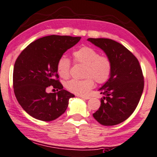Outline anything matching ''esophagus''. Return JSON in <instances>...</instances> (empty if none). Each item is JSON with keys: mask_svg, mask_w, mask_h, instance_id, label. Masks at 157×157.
<instances>
[{"mask_svg": "<svg viewBox=\"0 0 157 157\" xmlns=\"http://www.w3.org/2000/svg\"><path fill=\"white\" fill-rule=\"evenodd\" d=\"M80 98H82V99H90V97H84V96H80Z\"/></svg>", "mask_w": 157, "mask_h": 157, "instance_id": "1", "label": "esophagus"}]
</instances>
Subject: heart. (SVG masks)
Instances as JSON below:
<instances>
[{
    "mask_svg": "<svg viewBox=\"0 0 157 157\" xmlns=\"http://www.w3.org/2000/svg\"><path fill=\"white\" fill-rule=\"evenodd\" d=\"M75 63L86 65L83 80L71 79L67 82V88L74 94L85 95L94 86V80L97 83H104L110 77L112 62L106 56L99 55L97 50L88 46H83L73 52ZM56 69L58 75L63 78L69 76L71 69L70 60L65 56L58 60Z\"/></svg>",
    "mask_w": 157,
    "mask_h": 157,
    "instance_id": "b5f03b06",
    "label": "heart"
}]
</instances>
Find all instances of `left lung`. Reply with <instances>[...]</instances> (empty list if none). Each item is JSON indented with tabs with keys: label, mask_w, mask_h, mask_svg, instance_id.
<instances>
[{
	"label": "left lung",
	"mask_w": 157,
	"mask_h": 157,
	"mask_svg": "<svg viewBox=\"0 0 157 157\" xmlns=\"http://www.w3.org/2000/svg\"><path fill=\"white\" fill-rule=\"evenodd\" d=\"M88 41L101 48L112 62L108 80L99 88L101 106L93 114L104 126H114L127 119L138 105L144 88V77L138 60L124 45L109 39Z\"/></svg>",
	"instance_id": "left-lung-1"
}]
</instances>
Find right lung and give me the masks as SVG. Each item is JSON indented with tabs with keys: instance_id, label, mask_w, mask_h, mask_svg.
Wrapping results in <instances>:
<instances>
[{
	"instance_id": "1",
	"label": "right lung",
	"mask_w": 157,
	"mask_h": 157,
	"mask_svg": "<svg viewBox=\"0 0 157 157\" xmlns=\"http://www.w3.org/2000/svg\"><path fill=\"white\" fill-rule=\"evenodd\" d=\"M81 37L51 35L37 39L26 47L15 61L13 87L15 97L30 116L44 121H53L67 109L75 97L63 89L56 66L58 60ZM52 85L59 91L46 93Z\"/></svg>"
}]
</instances>
